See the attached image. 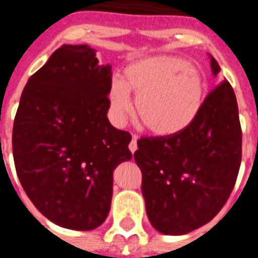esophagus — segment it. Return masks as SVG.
Returning <instances> with one entry per match:
<instances>
[{
    "label": "esophagus",
    "mask_w": 258,
    "mask_h": 258,
    "mask_svg": "<svg viewBox=\"0 0 258 258\" xmlns=\"http://www.w3.org/2000/svg\"><path fill=\"white\" fill-rule=\"evenodd\" d=\"M128 149L131 153H135L138 149V143H137V135H134L133 139H131V142H130V145H128Z\"/></svg>",
    "instance_id": "esophagus-1"
}]
</instances>
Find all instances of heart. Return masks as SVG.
<instances>
[{"instance_id": "obj_1", "label": "heart", "mask_w": 258, "mask_h": 258, "mask_svg": "<svg viewBox=\"0 0 258 258\" xmlns=\"http://www.w3.org/2000/svg\"><path fill=\"white\" fill-rule=\"evenodd\" d=\"M131 91L142 123L157 135L187 128L205 103V79L196 66L178 56L158 54L130 64L123 79H113L108 91L109 117L121 125L133 113Z\"/></svg>"}]
</instances>
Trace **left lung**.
<instances>
[{
  "label": "left lung",
  "mask_w": 258,
  "mask_h": 258,
  "mask_svg": "<svg viewBox=\"0 0 258 258\" xmlns=\"http://www.w3.org/2000/svg\"><path fill=\"white\" fill-rule=\"evenodd\" d=\"M213 74L221 71L212 57ZM242 131L228 80L205 97L197 119L180 133L138 139L149 220L158 232L179 236L208 224L226 204L241 165Z\"/></svg>",
  "instance_id": "obj_1"
}]
</instances>
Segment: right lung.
<instances>
[{"instance_id": "obj_1", "label": "right lung", "mask_w": 258, "mask_h": 258, "mask_svg": "<svg viewBox=\"0 0 258 258\" xmlns=\"http://www.w3.org/2000/svg\"><path fill=\"white\" fill-rule=\"evenodd\" d=\"M111 76L89 45H61L22 91L12 135L16 171L38 212L62 228L100 226L113 170L133 158L131 134L107 117Z\"/></svg>"}]
</instances>
